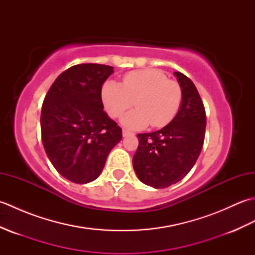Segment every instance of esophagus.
I'll list each match as a JSON object with an SVG mask.
<instances>
[{
    "instance_id": "34e87169",
    "label": "esophagus",
    "mask_w": 255,
    "mask_h": 255,
    "mask_svg": "<svg viewBox=\"0 0 255 255\" xmlns=\"http://www.w3.org/2000/svg\"><path fill=\"white\" fill-rule=\"evenodd\" d=\"M130 134H133L131 131H129V130H126V129H124L123 130V136L124 137H127V136H130Z\"/></svg>"
}]
</instances>
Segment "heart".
<instances>
[{
  "label": "heart",
  "instance_id": "1",
  "mask_svg": "<svg viewBox=\"0 0 255 255\" xmlns=\"http://www.w3.org/2000/svg\"><path fill=\"white\" fill-rule=\"evenodd\" d=\"M182 100L181 85L156 69L128 72L123 85L108 80L102 88L103 104L111 117H122L134 102L137 110L122 119L123 126L130 130L145 128L150 123L153 127L165 126L180 111Z\"/></svg>",
  "mask_w": 255,
  "mask_h": 255
}]
</instances>
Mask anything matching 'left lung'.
Instances as JSON below:
<instances>
[{"label": "left lung", "instance_id": "8db88e82", "mask_svg": "<svg viewBox=\"0 0 255 255\" xmlns=\"http://www.w3.org/2000/svg\"><path fill=\"white\" fill-rule=\"evenodd\" d=\"M183 100L176 116L158 131L138 133L139 145L132 165L145 185L165 188L192 170L202 151L206 113L196 86L186 75L174 72Z\"/></svg>", "mask_w": 255, "mask_h": 255}]
</instances>
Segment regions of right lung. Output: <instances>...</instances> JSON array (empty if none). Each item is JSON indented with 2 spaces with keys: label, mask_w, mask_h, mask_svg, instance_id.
Listing matches in <instances>:
<instances>
[{
  "label": "right lung",
  "mask_w": 255,
  "mask_h": 255,
  "mask_svg": "<svg viewBox=\"0 0 255 255\" xmlns=\"http://www.w3.org/2000/svg\"><path fill=\"white\" fill-rule=\"evenodd\" d=\"M114 72L83 63L56 79L42 103L41 139L51 164L67 180L85 184L100 176L122 128L103 111L102 85Z\"/></svg>",
  "instance_id": "obj_1"
}]
</instances>
